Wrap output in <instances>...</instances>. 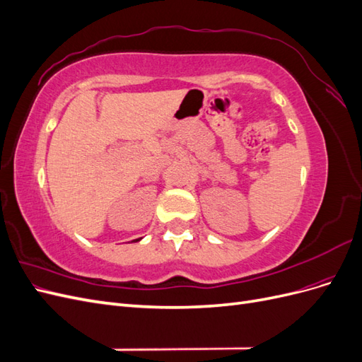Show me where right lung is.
Here are the masks:
<instances>
[{"instance_id": "1", "label": "right lung", "mask_w": 362, "mask_h": 362, "mask_svg": "<svg viewBox=\"0 0 362 362\" xmlns=\"http://www.w3.org/2000/svg\"><path fill=\"white\" fill-rule=\"evenodd\" d=\"M139 240H140V238H137V240H134V242H139Z\"/></svg>"}]
</instances>
